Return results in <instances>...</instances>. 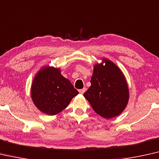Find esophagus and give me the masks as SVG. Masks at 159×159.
Masks as SVG:
<instances>
[{
	"label": "esophagus",
	"instance_id": "1",
	"mask_svg": "<svg viewBox=\"0 0 159 159\" xmlns=\"http://www.w3.org/2000/svg\"><path fill=\"white\" fill-rule=\"evenodd\" d=\"M86 91V88H84V89H80L79 91V93H80L83 94V93H84V92Z\"/></svg>",
	"mask_w": 159,
	"mask_h": 159
}]
</instances>
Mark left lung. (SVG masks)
Masks as SVG:
<instances>
[{
	"label": "left lung",
	"mask_w": 159,
	"mask_h": 159,
	"mask_svg": "<svg viewBox=\"0 0 159 159\" xmlns=\"http://www.w3.org/2000/svg\"><path fill=\"white\" fill-rule=\"evenodd\" d=\"M94 66L91 86L84 96L95 112L105 118L119 115L129 101V88L120 70L109 60Z\"/></svg>",
	"instance_id": "8db88e82"
}]
</instances>
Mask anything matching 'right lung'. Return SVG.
Returning a JSON list of instances; mask_svg holds the SVG:
<instances>
[{"label":"right lung","instance_id":"right-lung-1","mask_svg":"<svg viewBox=\"0 0 159 159\" xmlns=\"http://www.w3.org/2000/svg\"><path fill=\"white\" fill-rule=\"evenodd\" d=\"M79 91L69 80L62 76L58 68L45 67L35 75L31 87V97L35 106L43 113L56 115L65 109Z\"/></svg>","mask_w":159,"mask_h":159}]
</instances>
